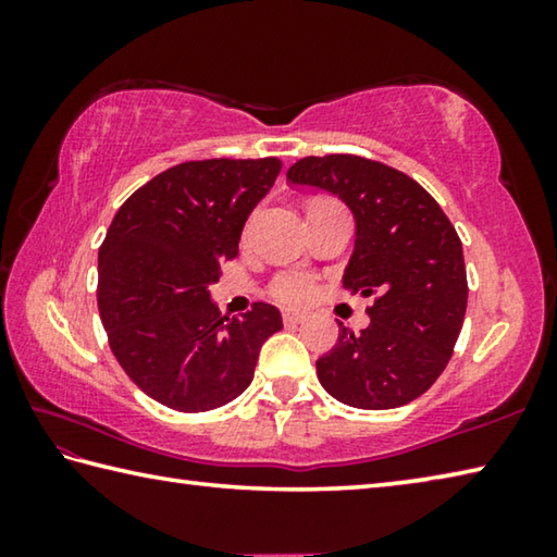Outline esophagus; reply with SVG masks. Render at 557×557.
Instances as JSON below:
<instances>
[{
  "label": "esophagus",
  "mask_w": 557,
  "mask_h": 557,
  "mask_svg": "<svg viewBox=\"0 0 557 557\" xmlns=\"http://www.w3.org/2000/svg\"><path fill=\"white\" fill-rule=\"evenodd\" d=\"M282 319H285V324H299V322H305L307 314L299 312V309H285V314H282Z\"/></svg>",
  "instance_id": "esophagus-1"
}]
</instances>
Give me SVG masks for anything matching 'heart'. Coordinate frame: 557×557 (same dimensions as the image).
Instances as JSON below:
<instances>
[{
  "mask_svg": "<svg viewBox=\"0 0 557 557\" xmlns=\"http://www.w3.org/2000/svg\"><path fill=\"white\" fill-rule=\"evenodd\" d=\"M272 292L282 301H307L314 295V280L305 272H285L275 280Z\"/></svg>",
  "mask_w": 557,
  "mask_h": 557,
  "instance_id": "obj_1",
  "label": "heart"
}]
</instances>
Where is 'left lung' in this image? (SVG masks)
I'll list each match as a JSON object with an SVG mask.
<instances>
[{"label": "left lung", "instance_id": "8db88e82", "mask_svg": "<svg viewBox=\"0 0 557 557\" xmlns=\"http://www.w3.org/2000/svg\"><path fill=\"white\" fill-rule=\"evenodd\" d=\"M287 182L334 194L354 215L344 289L371 297V324L317 361L324 391L361 410H391L440 379L467 312L461 240L440 203L414 178L354 154L305 157Z\"/></svg>", "mask_w": 557, "mask_h": 557}]
</instances>
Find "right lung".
Masks as SVG:
<instances>
[{"label": "right lung", "mask_w": 557, "mask_h": 557, "mask_svg": "<svg viewBox=\"0 0 557 557\" xmlns=\"http://www.w3.org/2000/svg\"><path fill=\"white\" fill-rule=\"evenodd\" d=\"M282 162L203 159L157 174L120 206L98 252V307L110 348L149 398L206 412L248 388L280 309L221 317L211 285L238 256L243 225Z\"/></svg>", "instance_id": "right-lung-1"}]
</instances>
